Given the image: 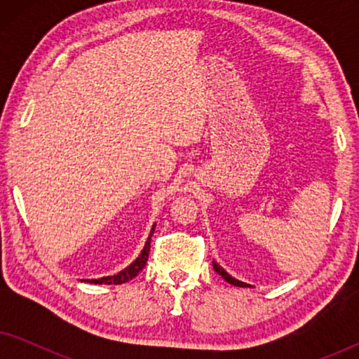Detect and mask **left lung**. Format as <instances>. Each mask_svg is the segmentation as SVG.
Wrapping results in <instances>:
<instances>
[{
    "mask_svg": "<svg viewBox=\"0 0 359 359\" xmlns=\"http://www.w3.org/2000/svg\"><path fill=\"white\" fill-rule=\"evenodd\" d=\"M212 266H214V271L217 273V274H220V276H222L225 281L227 283H230V284H233V286H238V287H252L250 286V284H247V283H243V281H238V279H235V278H232L230 276V274L225 271V269L220 266V264L217 263V262H214L212 259Z\"/></svg>",
    "mask_w": 359,
    "mask_h": 359,
    "instance_id": "left-lung-1",
    "label": "left lung"
}]
</instances>
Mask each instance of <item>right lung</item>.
Returning <instances> with one entry per match:
<instances>
[{"mask_svg":"<svg viewBox=\"0 0 359 359\" xmlns=\"http://www.w3.org/2000/svg\"><path fill=\"white\" fill-rule=\"evenodd\" d=\"M154 232H155V224L151 225L150 235L144 245V250H142L139 257H137L134 262L129 264V266L122 269V271L112 274V276H104L100 279H83V281L91 283V284H124L127 281H130L132 278H135L137 274H139L142 269L145 268L147 259H149V252H150V240H151V235H154Z\"/></svg>","mask_w":359,"mask_h":359,"instance_id":"obj_1","label":"right lung"}]
</instances>
